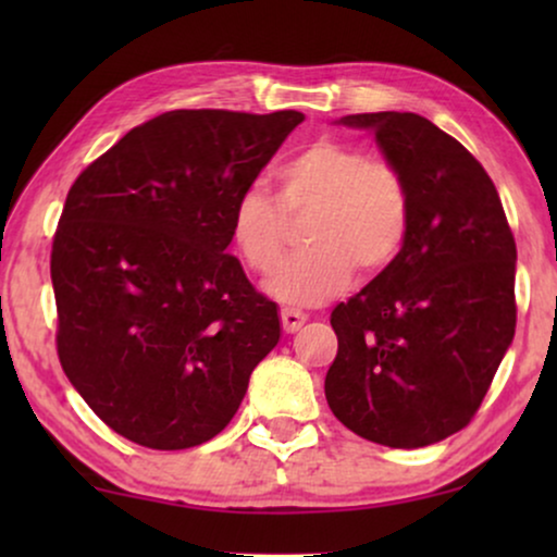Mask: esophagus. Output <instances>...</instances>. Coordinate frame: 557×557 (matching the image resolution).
Masks as SVG:
<instances>
[{
	"label": "esophagus",
	"instance_id": "34e87169",
	"mask_svg": "<svg viewBox=\"0 0 557 557\" xmlns=\"http://www.w3.org/2000/svg\"><path fill=\"white\" fill-rule=\"evenodd\" d=\"M307 322V314H304L301 309H294V307H284L281 309V326H284V332H296L299 326Z\"/></svg>",
	"mask_w": 557,
	"mask_h": 557
}]
</instances>
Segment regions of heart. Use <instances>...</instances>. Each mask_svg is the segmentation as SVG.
Masks as SVG:
<instances>
[{"label": "heart", "instance_id": "obj_1", "mask_svg": "<svg viewBox=\"0 0 557 557\" xmlns=\"http://www.w3.org/2000/svg\"><path fill=\"white\" fill-rule=\"evenodd\" d=\"M278 202L263 189L238 195L231 240L253 273L276 271L288 240V218L311 212L304 225L307 250L288 258L269 292L281 301L311 307L345 288L355 269L375 276L398 261L410 231V187L391 159L337 139L296 149L276 172Z\"/></svg>", "mask_w": 557, "mask_h": 557}]
</instances>
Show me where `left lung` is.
I'll list each match as a JSON object with an SVG mask.
<instances>
[{"mask_svg": "<svg viewBox=\"0 0 557 557\" xmlns=\"http://www.w3.org/2000/svg\"><path fill=\"white\" fill-rule=\"evenodd\" d=\"M342 124L375 132L413 215L398 261L332 311L326 403L372 444L421 448L469 425L515 337V235L484 166L429 119L377 111Z\"/></svg>", "mask_w": 557, "mask_h": 557, "instance_id": "obj_1", "label": "left lung"}]
</instances>
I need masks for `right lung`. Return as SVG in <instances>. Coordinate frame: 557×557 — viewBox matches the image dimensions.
Segmentation results:
<instances>
[{
  "label": "right lung",
  "instance_id": "add662e5",
  "mask_svg": "<svg viewBox=\"0 0 557 557\" xmlns=\"http://www.w3.org/2000/svg\"><path fill=\"white\" fill-rule=\"evenodd\" d=\"M301 121L166 111L73 182L50 253L55 345L119 436L159 451L215 438L276 347V304L227 256L231 215Z\"/></svg>",
  "mask_w": 557,
  "mask_h": 557
}]
</instances>
